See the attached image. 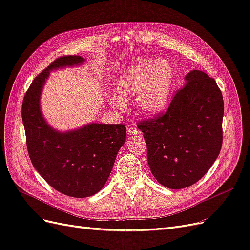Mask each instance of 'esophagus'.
I'll list each match as a JSON object with an SVG mask.
<instances>
[{
  "instance_id": "1",
  "label": "esophagus",
  "mask_w": 250,
  "mask_h": 250,
  "mask_svg": "<svg viewBox=\"0 0 250 250\" xmlns=\"http://www.w3.org/2000/svg\"><path fill=\"white\" fill-rule=\"evenodd\" d=\"M127 132H128V134H129V135H139L140 134V131H139L138 128H134V127L128 128Z\"/></svg>"
}]
</instances>
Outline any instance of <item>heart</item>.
Masks as SVG:
<instances>
[{"label": "heart", "mask_w": 250, "mask_h": 250, "mask_svg": "<svg viewBox=\"0 0 250 250\" xmlns=\"http://www.w3.org/2000/svg\"><path fill=\"white\" fill-rule=\"evenodd\" d=\"M175 80V72L167 60L140 59L121 75L117 82L119 95H111L109 101L119 109L126 107V101L137 97V106L143 113L153 115L165 108Z\"/></svg>", "instance_id": "obj_1"}]
</instances>
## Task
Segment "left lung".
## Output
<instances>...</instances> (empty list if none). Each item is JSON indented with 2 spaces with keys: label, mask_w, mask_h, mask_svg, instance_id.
<instances>
[{
  "label": "left lung",
  "mask_w": 250,
  "mask_h": 250,
  "mask_svg": "<svg viewBox=\"0 0 250 250\" xmlns=\"http://www.w3.org/2000/svg\"><path fill=\"white\" fill-rule=\"evenodd\" d=\"M223 97L215 79L194 70L168 109L139 121L148 165L161 185L184 188L201 179L222 147Z\"/></svg>",
  "instance_id": "obj_1"
}]
</instances>
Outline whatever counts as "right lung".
<instances>
[{
	"label": "right lung",
	"mask_w": 250,
	"mask_h": 250,
	"mask_svg": "<svg viewBox=\"0 0 250 250\" xmlns=\"http://www.w3.org/2000/svg\"><path fill=\"white\" fill-rule=\"evenodd\" d=\"M83 62L78 55L56 58L34 78L21 105L27 149L33 167L56 191L76 198L88 197L104 187L126 140L124 124L93 123L60 133L43 120L40 97L50 70Z\"/></svg>",
	"instance_id": "add662e5"
}]
</instances>
